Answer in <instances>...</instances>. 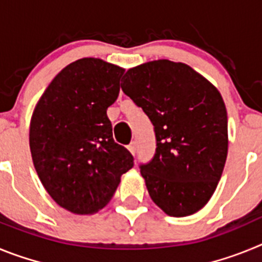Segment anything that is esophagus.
Returning a JSON list of instances; mask_svg holds the SVG:
<instances>
[{"label":"esophagus","instance_id":"obj_1","mask_svg":"<svg viewBox=\"0 0 262 262\" xmlns=\"http://www.w3.org/2000/svg\"><path fill=\"white\" fill-rule=\"evenodd\" d=\"M127 148H128V151L131 152V154H133L134 156H135V154H136V142H131Z\"/></svg>","mask_w":262,"mask_h":262}]
</instances>
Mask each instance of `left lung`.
<instances>
[{"label":"left lung","mask_w":262,"mask_h":262,"mask_svg":"<svg viewBox=\"0 0 262 262\" xmlns=\"http://www.w3.org/2000/svg\"><path fill=\"white\" fill-rule=\"evenodd\" d=\"M120 85L154 124L156 151L140 164L148 193L170 216L209 202L228 149L227 110L216 88L182 62L156 60L127 71Z\"/></svg>","instance_id":"1"}]
</instances>
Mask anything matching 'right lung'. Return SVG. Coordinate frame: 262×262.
<instances>
[{"label": "right lung", "instance_id": "add662e5", "mask_svg": "<svg viewBox=\"0 0 262 262\" xmlns=\"http://www.w3.org/2000/svg\"><path fill=\"white\" fill-rule=\"evenodd\" d=\"M120 67L85 57L60 72L39 99L30 126V149L41 184L62 209L97 212L134 166L114 142L107 107L117 101Z\"/></svg>", "mask_w": 262, "mask_h": 262}]
</instances>
